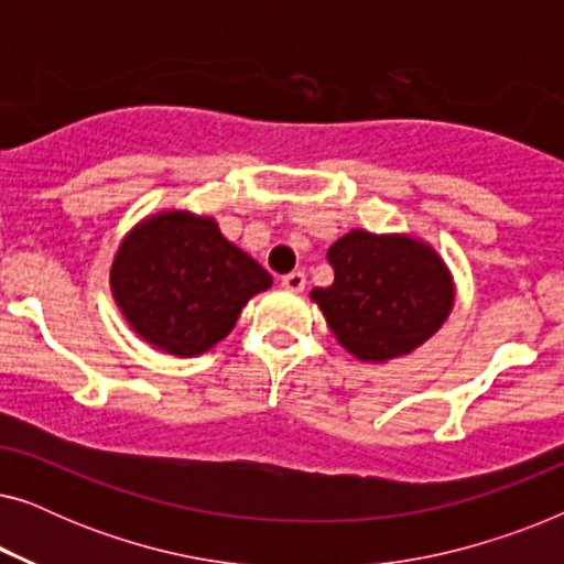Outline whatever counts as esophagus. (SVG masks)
Returning a JSON list of instances; mask_svg holds the SVG:
<instances>
[{
    "label": "esophagus",
    "mask_w": 564,
    "mask_h": 564,
    "mask_svg": "<svg viewBox=\"0 0 564 564\" xmlns=\"http://www.w3.org/2000/svg\"><path fill=\"white\" fill-rule=\"evenodd\" d=\"M282 288L290 292H303L305 290V274L303 272H290L282 276Z\"/></svg>",
    "instance_id": "34e87169"
}]
</instances>
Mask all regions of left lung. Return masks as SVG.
Wrapping results in <instances>:
<instances>
[{"label": "left lung", "mask_w": 564, "mask_h": 564, "mask_svg": "<svg viewBox=\"0 0 564 564\" xmlns=\"http://www.w3.org/2000/svg\"><path fill=\"white\" fill-rule=\"evenodd\" d=\"M334 284L311 297L338 344L361 361H388L436 334L449 318L454 282L442 257L413 236L349 230L328 249Z\"/></svg>", "instance_id": "left-lung-1"}]
</instances>
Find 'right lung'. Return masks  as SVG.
Returning <instances> with one entry per match:
<instances>
[{
	"label": "right lung",
	"instance_id": "add662e5",
	"mask_svg": "<svg viewBox=\"0 0 564 564\" xmlns=\"http://www.w3.org/2000/svg\"><path fill=\"white\" fill-rule=\"evenodd\" d=\"M110 288L143 341L174 357H197L230 334L243 305L272 288V276L213 218L166 210L122 238Z\"/></svg>",
	"mask_w": 564,
	"mask_h": 564
}]
</instances>
